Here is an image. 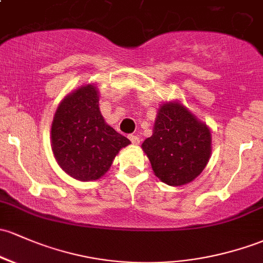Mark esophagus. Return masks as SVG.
I'll use <instances>...</instances> for the list:
<instances>
[{
	"label": "esophagus",
	"instance_id": "esophagus-1",
	"mask_svg": "<svg viewBox=\"0 0 263 263\" xmlns=\"http://www.w3.org/2000/svg\"><path fill=\"white\" fill-rule=\"evenodd\" d=\"M129 140H130L133 144H139L140 143V138L138 137V135H134V134L129 135Z\"/></svg>",
	"mask_w": 263,
	"mask_h": 263
}]
</instances>
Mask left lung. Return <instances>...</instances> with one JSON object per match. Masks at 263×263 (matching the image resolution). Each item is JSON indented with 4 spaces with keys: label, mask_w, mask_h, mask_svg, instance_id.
<instances>
[{
    "label": "left lung",
    "mask_w": 263,
    "mask_h": 263,
    "mask_svg": "<svg viewBox=\"0 0 263 263\" xmlns=\"http://www.w3.org/2000/svg\"><path fill=\"white\" fill-rule=\"evenodd\" d=\"M155 176L168 185H183L202 173L211 155V132L178 103L160 106L153 135L142 144Z\"/></svg>",
    "instance_id": "8db88e82"
}]
</instances>
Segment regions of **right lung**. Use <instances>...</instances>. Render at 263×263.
Returning a JSON list of instances; mask_svg holds the SVG:
<instances>
[{"label":"right lung","mask_w":263,"mask_h":263,"mask_svg":"<svg viewBox=\"0 0 263 263\" xmlns=\"http://www.w3.org/2000/svg\"><path fill=\"white\" fill-rule=\"evenodd\" d=\"M51 142L61 168L85 182L104 176L120 149L130 144L105 123L92 85L79 87L61 101L53 117Z\"/></svg>","instance_id":"add662e5"}]
</instances>
